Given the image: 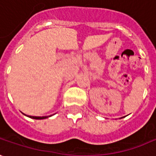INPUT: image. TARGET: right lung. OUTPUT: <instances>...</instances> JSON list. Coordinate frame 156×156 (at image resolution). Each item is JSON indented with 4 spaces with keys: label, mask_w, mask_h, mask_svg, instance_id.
<instances>
[{
    "label": "right lung",
    "mask_w": 156,
    "mask_h": 156,
    "mask_svg": "<svg viewBox=\"0 0 156 156\" xmlns=\"http://www.w3.org/2000/svg\"><path fill=\"white\" fill-rule=\"evenodd\" d=\"M26 115V114H25ZM29 118H31V119H46L48 118L47 116H44V117H35V116H28Z\"/></svg>",
    "instance_id": "1"
}]
</instances>
